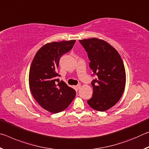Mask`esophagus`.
Masks as SVG:
<instances>
[{
    "label": "esophagus",
    "mask_w": 149,
    "mask_h": 149,
    "mask_svg": "<svg viewBox=\"0 0 149 149\" xmlns=\"http://www.w3.org/2000/svg\"><path fill=\"white\" fill-rule=\"evenodd\" d=\"M75 89H76V90L79 89L80 88H81V85L80 84H78L77 85H76V86H75Z\"/></svg>",
    "instance_id": "1"
}]
</instances>
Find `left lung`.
Segmentation results:
<instances>
[{"instance_id": "8db88e82", "label": "left lung", "mask_w": 149, "mask_h": 149, "mask_svg": "<svg viewBox=\"0 0 149 149\" xmlns=\"http://www.w3.org/2000/svg\"><path fill=\"white\" fill-rule=\"evenodd\" d=\"M79 41L87 52L90 68L97 75L91 83L93 97L87 103L94 110L104 112L114 107L124 91V64L117 50L104 40L91 38Z\"/></svg>"}]
</instances>
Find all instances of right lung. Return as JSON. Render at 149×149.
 Listing matches in <instances>:
<instances>
[{"label": "right lung", "mask_w": 149, "mask_h": 149, "mask_svg": "<svg viewBox=\"0 0 149 149\" xmlns=\"http://www.w3.org/2000/svg\"><path fill=\"white\" fill-rule=\"evenodd\" d=\"M75 42L70 40L45 44L37 52L30 67L29 85L33 97L42 108L54 114L65 110L76 95L73 88L57 79L60 57Z\"/></svg>", "instance_id": "add662e5"}]
</instances>
